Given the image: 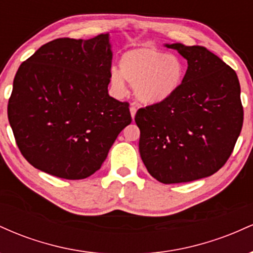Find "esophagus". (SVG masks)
I'll list each match as a JSON object with an SVG mask.
<instances>
[{"label":"esophagus","mask_w":253,"mask_h":253,"mask_svg":"<svg viewBox=\"0 0 253 253\" xmlns=\"http://www.w3.org/2000/svg\"><path fill=\"white\" fill-rule=\"evenodd\" d=\"M129 112H130V117H132V119H134L135 113H136V107L134 106V104H130Z\"/></svg>","instance_id":"1"}]
</instances>
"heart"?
Segmentation results:
<instances>
[{
  "label": "heart",
  "mask_w": 253,
  "mask_h": 253,
  "mask_svg": "<svg viewBox=\"0 0 253 253\" xmlns=\"http://www.w3.org/2000/svg\"><path fill=\"white\" fill-rule=\"evenodd\" d=\"M120 71L109 74L110 85L118 95L134 86L135 96L145 104L168 101L181 88L184 68L178 57L165 53L155 46L133 48L120 58Z\"/></svg>",
  "instance_id": "heart-1"
}]
</instances>
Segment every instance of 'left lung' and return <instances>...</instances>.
<instances>
[{
	"label": "left lung",
	"instance_id": "left-lung-1",
	"mask_svg": "<svg viewBox=\"0 0 253 253\" xmlns=\"http://www.w3.org/2000/svg\"><path fill=\"white\" fill-rule=\"evenodd\" d=\"M188 62L181 88L163 103L140 108L139 152L164 184L205 178L221 169L243 127L236 71L203 46L167 43Z\"/></svg>",
	"mask_w": 253,
	"mask_h": 253
}]
</instances>
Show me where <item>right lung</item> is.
Listing matches in <instances>:
<instances>
[{
  "mask_svg": "<svg viewBox=\"0 0 253 253\" xmlns=\"http://www.w3.org/2000/svg\"><path fill=\"white\" fill-rule=\"evenodd\" d=\"M112 58L107 33L52 40L20 65L8 120L20 152L38 170L86 178L130 124L128 102L108 94Z\"/></svg>",
  "mask_w": 253,
  "mask_h": 253,
  "instance_id": "obj_1",
  "label": "right lung"
}]
</instances>
